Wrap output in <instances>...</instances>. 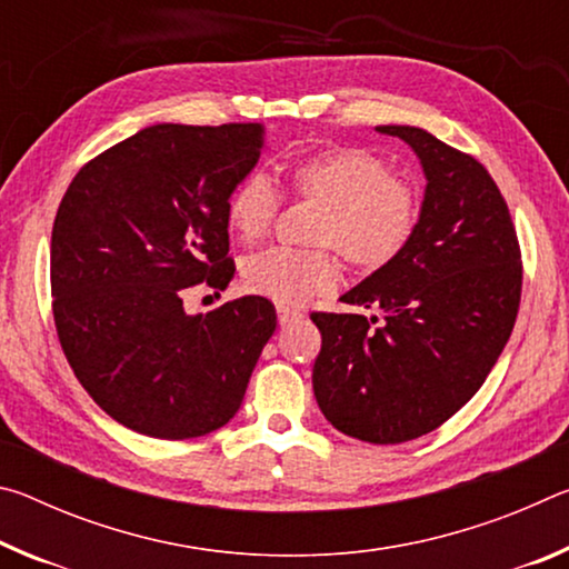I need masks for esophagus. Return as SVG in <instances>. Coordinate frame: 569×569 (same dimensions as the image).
<instances>
[{"label": "esophagus", "mask_w": 569, "mask_h": 569, "mask_svg": "<svg viewBox=\"0 0 569 569\" xmlns=\"http://www.w3.org/2000/svg\"><path fill=\"white\" fill-rule=\"evenodd\" d=\"M276 313H278V323L281 326H288V323H293V321H301L303 319V311L301 308H296V306H278L276 308Z\"/></svg>", "instance_id": "1"}]
</instances>
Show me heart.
<instances>
[{
    "label": "heart",
    "mask_w": 569,
    "mask_h": 569,
    "mask_svg": "<svg viewBox=\"0 0 569 569\" xmlns=\"http://www.w3.org/2000/svg\"><path fill=\"white\" fill-rule=\"evenodd\" d=\"M288 180L298 196L321 203L311 238L336 246L361 271L391 263L419 223V196L407 180L389 176L387 162L361 148H326L293 162ZM281 208L271 180L250 172L226 206L228 228L258 243ZM341 281V261L331 248H266L243 261L248 291L276 303H306Z\"/></svg>",
    "instance_id": "1"
}]
</instances>
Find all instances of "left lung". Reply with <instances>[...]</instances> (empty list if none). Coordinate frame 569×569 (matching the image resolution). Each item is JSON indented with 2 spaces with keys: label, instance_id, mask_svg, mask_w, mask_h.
<instances>
[{
  "label": "left lung",
  "instance_id": "left-lung-1",
  "mask_svg": "<svg viewBox=\"0 0 569 569\" xmlns=\"http://www.w3.org/2000/svg\"><path fill=\"white\" fill-rule=\"evenodd\" d=\"M377 132L407 142L427 188L417 230L391 263L341 296L379 308L311 313L321 331L313 393L336 429L401 445L441 427L475 397L515 329L522 261L509 208L481 162L411 124Z\"/></svg>",
  "mask_w": 569,
  "mask_h": 569
}]
</instances>
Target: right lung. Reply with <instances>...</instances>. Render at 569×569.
<instances>
[{"label": "right lung", "instance_id": "1", "mask_svg": "<svg viewBox=\"0 0 569 569\" xmlns=\"http://www.w3.org/2000/svg\"><path fill=\"white\" fill-rule=\"evenodd\" d=\"M263 124L160 122L90 160L52 228V311L74 377L138 435L192 439L228 423L276 308L243 296L190 316L182 288L226 291V206L256 168Z\"/></svg>", "mask_w": 569, "mask_h": 569}]
</instances>
